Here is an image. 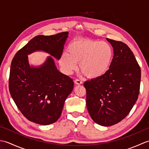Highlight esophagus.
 <instances>
[{"mask_svg":"<svg viewBox=\"0 0 149 149\" xmlns=\"http://www.w3.org/2000/svg\"><path fill=\"white\" fill-rule=\"evenodd\" d=\"M74 83L76 84H78V85L83 84V82H82V81L80 80V79H75Z\"/></svg>","mask_w":149,"mask_h":149,"instance_id":"obj_1","label":"esophagus"}]
</instances>
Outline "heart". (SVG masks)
Returning a JSON list of instances; mask_svg holds the SVG:
<instances>
[{"label":"heart","mask_w":149,"mask_h":149,"mask_svg":"<svg viewBox=\"0 0 149 149\" xmlns=\"http://www.w3.org/2000/svg\"><path fill=\"white\" fill-rule=\"evenodd\" d=\"M67 52H63L59 63L65 74H72L77 69L89 78L102 76L108 71L113 58V49L106 42L89 39L78 40L72 42Z\"/></svg>","instance_id":"b5f03b06"}]
</instances>
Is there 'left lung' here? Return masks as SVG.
<instances>
[{
    "mask_svg": "<svg viewBox=\"0 0 149 149\" xmlns=\"http://www.w3.org/2000/svg\"><path fill=\"white\" fill-rule=\"evenodd\" d=\"M113 47L109 69L102 76L84 82L86 106L91 118L102 126H111L125 118L138 99L141 69L125 43L107 38Z\"/></svg>",
    "mask_w": 149,
    "mask_h": 149,
    "instance_id": "left-lung-1",
    "label": "left lung"
}]
</instances>
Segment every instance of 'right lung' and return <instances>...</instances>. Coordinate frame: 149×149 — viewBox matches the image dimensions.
Wrapping results in <instances>:
<instances>
[{
  "label": "right lung",
  "mask_w": 149,
  "mask_h": 149,
  "mask_svg": "<svg viewBox=\"0 0 149 149\" xmlns=\"http://www.w3.org/2000/svg\"><path fill=\"white\" fill-rule=\"evenodd\" d=\"M68 35V32H63L34 37L12 60L9 92L18 109L31 122L44 125L56 122L74 84L70 77L57 69L52 57L35 67L30 66L27 55L42 50L59 59Z\"/></svg>",
  "instance_id": "1"
}]
</instances>
